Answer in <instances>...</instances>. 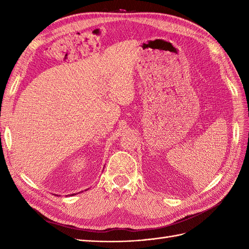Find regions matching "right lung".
I'll return each instance as SVG.
<instances>
[{
	"instance_id": "add662e5",
	"label": "right lung",
	"mask_w": 249,
	"mask_h": 249,
	"mask_svg": "<svg viewBox=\"0 0 249 249\" xmlns=\"http://www.w3.org/2000/svg\"><path fill=\"white\" fill-rule=\"evenodd\" d=\"M71 195H73V194H71Z\"/></svg>"
}]
</instances>
